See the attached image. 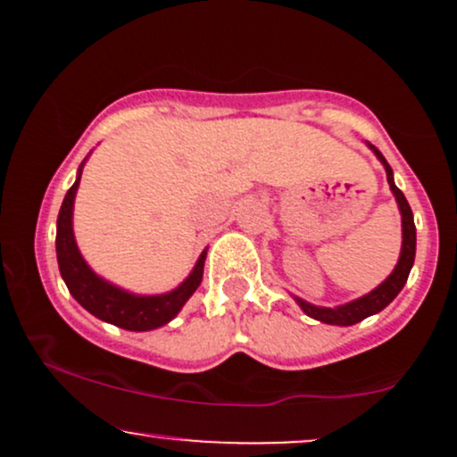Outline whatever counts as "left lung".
I'll list each match as a JSON object with an SVG mask.
<instances>
[{
  "label": "left lung",
  "mask_w": 457,
  "mask_h": 457,
  "mask_svg": "<svg viewBox=\"0 0 457 457\" xmlns=\"http://www.w3.org/2000/svg\"><path fill=\"white\" fill-rule=\"evenodd\" d=\"M370 148L374 150V154L378 156L382 165H385L386 180H389L393 195H395L397 206H400L402 238H403L402 240V253H400V262H397L395 269H393L391 275L386 277V279L382 281L376 290H371L370 295L356 298V301L348 303V305L335 307V309L316 307V305H309V303L303 301V298H296V303L301 305V309L307 313L309 318L320 320V322H327V324H337V327H350V324L361 322V320H365L367 316H374V313L382 312V309L389 305L393 298L400 295L403 283H406L408 275H411V269L414 264V251H417V229H414V219H412L411 206H408V199L403 197V193L395 187V182H393V170H391L389 162H386L385 156L380 154V150L374 148V145H370Z\"/></svg>",
  "instance_id": "obj_1"
}]
</instances>
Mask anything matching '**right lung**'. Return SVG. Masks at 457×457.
I'll use <instances>...</instances> for the list:
<instances>
[{"label":"right lung","instance_id":"right-lung-1","mask_svg":"<svg viewBox=\"0 0 457 457\" xmlns=\"http://www.w3.org/2000/svg\"><path fill=\"white\" fill-rule=\"evenodd\" d=\"M83 162L79 167V176L75 185L68 188L64 202H62L60 214H57V236H55V251L57 264H60L62 279L66 281L68 292L75 296V301L81 307H86L92 316L104 322L115 324L127 330H152L170 322L171 318L180 312L182 305L191 298L193 292L202 283L204 275V260L206 251L199 255L195 269H193L188 279L176 287L170 295L159 296H135L129 292L120 290L112 283L103 281L101 277L94 275L90 266L86 264L79 253L75 234H72V204H75V193L81 180Z\"/></svg>","mask_w":457,"mask_h":457}]
</instances>
